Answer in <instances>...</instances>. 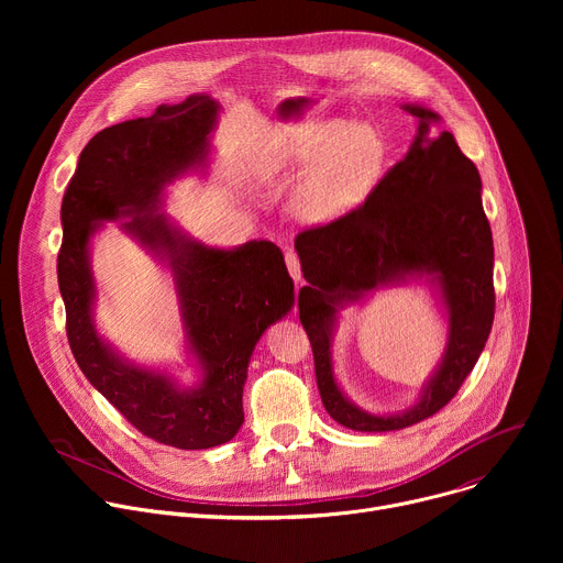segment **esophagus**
Wrapping results in <instances>:
<instances>
[{
    "label": "esophagus",
    "mask_w": 563,
    "mask_h": 563,
    "mask_svg": "<svg viewBox=\"0 0 563 563\" xmlns=\"http://www.w3.org/2000/svg\"><path fill=\"white\" fill-rule=\"evenodd\" d=\"M285 263H287V269H289L291 278L296 280V285H302V272H300V261H298L296 252H287Z\"/></svg>",
    "instance_id": "esophagus-1"
}]
</instances>
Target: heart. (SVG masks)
I'll return each mask as SVG.
<instances>
[{
    "label": "heart",
    "instance_id": "heart-1",
    "mask_svg": "<svg viewBox=\"0 0 563 563\" xmlns=\"http://www.w3.org/2000/svg\"><path fill=\"white\" fill-rule=\"evenodd\" d=\"M385 159L387 144L374 124L309 118L272 135L256 178L267 185L305 170L291 207L309 224H328L365 205L380 183Z\"/></svg>",
    "mask_w": 563,
    "mask_h": 563
}]
</instances>
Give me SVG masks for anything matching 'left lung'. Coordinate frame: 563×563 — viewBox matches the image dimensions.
I'll list each match as a JSON object with an SVG mask.
<instances>
[{
	"label": "left lung",
	"mask_w": 563,
	"mask_h": 563,
	"mask_svg": "<svg viewBox=\"0 0 563 563\" xmlns=\"http://www.w3.org/2000/svg\"><path fill=\"white\" fill-rule=\"evenodd\" d=\"M417 118V135L398 165L356 211L298 233L296 254L307 285L298 294L316 383L328 415L356 432H389L437 415L476 365L495 320V245L481 202V176L441 115L400 104ZM426 282L446 323V347L416 404L369 413L335 378L333 334L340 311L378 288Z\"/></svg>",
	"instance_id": "1"
}]
</instances>
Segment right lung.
Segmentation results:
<instances>
[{"mask_svg": "<svg viewBox=\"0 0 563 563\" xmlns=\"http://www.w3.org/2000/svg\"><path fill=\"white\" fill-rule=\"evenodd\" d=\"M220 111L209 93H194L100 131L79 153L59 211L57 280L79 369L144 437L180 450L216 448L238 434L254 347L296 302L272 240L213 247L165 213L169 185L209 172ZM118 219L173 276L191 384L131 362L97 330L92 240Z\"/></svg>", "mask_w": 563, "mask_h": 563, "instance_id": "1", "label": "right lung"}]
</instances>
